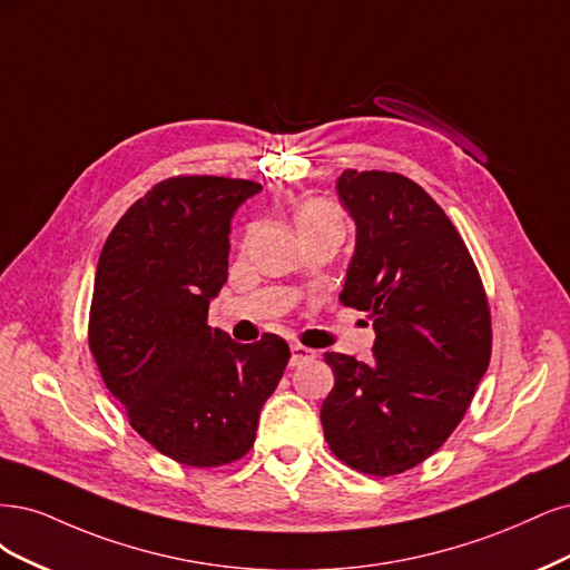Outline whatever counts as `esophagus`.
I'll use <instances>...</instances> for the list:
<instances>
[{
  "mask_svg": "<svg viewBox=\"0 0 570 570\" xmlns=\"http://www.w3.org/2000/svg\"><path fill=\"white\" fill-rule=\"evenodd\" d=\"M315 357H317V353L309 351V347H305V345H291V364L293 366H298V364L309 362V360H315Z\"/></svg>",
  "mask_w": 570,
  "mask_h": 570,
  "instance_id": "1",
  "label": "esophagus"
}]
</instances>
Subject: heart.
Masks as SVG:
<instances>
[{
    "label": "heart",
    "mask_w": 570,
    "mask_h": 570,
    "mask_svg": "<svg viewBox=\"0 0 570 570\" xmlns=\"http://www.w3.org/2000/svg\"><path fill=\"white\" fill-rule=\"evenodd\" d=\"M293 217H296L301 234H309L324 227H343L341 213L332 204H326V200H320V198L303 200V204L296 208V213H293Z\"/></svg>",
    "instance_id": "1"
}]
</instances>
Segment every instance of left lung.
<instances>
[{"instance_id": "1", "label": "left lung", "mask_w": 570, "mask_h": 570, "mask_svg": "<svg viewBox=\"0 0 570 570\" xmlns=\"http://www.w3.org/2000/svg\"><path fill=\"white\" fill-rule=\"evenodd\" d=\"M355 223L341 303L374 317V362L326 353L336 383L322 402L332 452L362 473L424 462L462 421L490 364V307L462 236L416 181L345 170Z\"/></svg>"}]
</instances>
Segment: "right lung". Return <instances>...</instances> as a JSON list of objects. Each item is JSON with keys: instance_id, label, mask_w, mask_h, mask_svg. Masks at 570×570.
Returning <instances> with one entry per match:
<instances>
[{"instance_id": "right-lung-1", "label": "right lung", "mask_w": 570, "mask_h": 570, "mask_svg": "<svg viewBox=\"0 0 570 570\" xmlns=\"http://www.w3.org/2000/svg\"><path fill=\"white\" fill-rule=\"evenodd\" d=\"M258 181L173 177L108 234L89 309V351L132 429L187 466H223L255 443L288 343H236L208 326L227 282L232 217Z\"/></svg>"}]
</instances>
